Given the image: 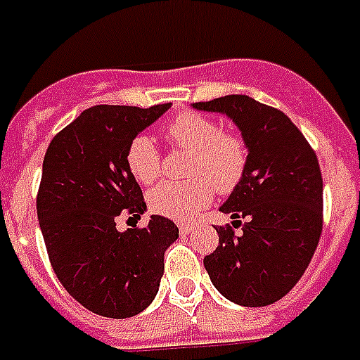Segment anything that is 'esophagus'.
<instances>
[{
	"mask_svg": "<svg viewBox=\"0 0 360 360\" xmlns=\"http://www.w3.org/2000/svg\"><path fill=\"white\" fill-rule=\"evenodd\" d=\"M192 230H194V226H192V224H181L179 226V231L183 233V236H188Z\"/></svg>",
	"mask_w": 360,
	"mask_h": 360,
	"instance_id": "obj_1",
	"label": "esophagus"
}]
</instances>
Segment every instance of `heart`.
Wrapping results in <instances>:
<instances>
[{
  "mask_svg": "<svg viewBox=\"0 0 360 360\" xmlns=\"http://www.w3.org/2000/svg\"><path fill=\"white\" fill-rule=\"evenodd\" d=\"M174 146L192 153L188 164L191 181H164L149 192V207L174 220H191L207 207L213 191H236L245 177L248 149L243 138L222 132L220 124L196 112L179 114L166 127ZM127 166L138 183L151 185L160 175V155L155 141L146 134L136 136L127 149Z\"/></svg>",
  "mask_w": 360,
  "mask_h": 360,
  "instance_id": "obj_1",
  "label": "heart"
}]
</instances>
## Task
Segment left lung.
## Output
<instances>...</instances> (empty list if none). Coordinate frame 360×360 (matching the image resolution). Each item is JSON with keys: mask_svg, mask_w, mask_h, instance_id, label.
Instances as JSON below:
<instances>
[{"mask_svg": "<svg viewBox=\"0 0 360 360\" xmlns=\"http://www.w3.org/2000/svg\"><path fill=\"white\" fill-rule=\"evenodd\" d=\"M192 108L230 117L248 149L245 177L220 205L231 219H246L243 233L217 228L219 246L203 257L205 271L231 302L273 304L301 280L318 248L323 226L318 157L284 112L248 95H226Z\"/></svg>", "mask_w": 360, "mask_h": 360, "instance_id": "1", "label": "left lung"}]
</instances>
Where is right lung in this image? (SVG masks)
<instances>
[{
    "instance_id": "add662e5",
    "label": "right lung",
    "mask_w": 360,
    "mask_h": 360,
    "mask_svg": "<svg viewBox=\"0 0 360 360\" xmlns=\"http://www.w3.org/2000/svg\"><path fill=\"white\" fill-rule=\"evenodd\" d=\"M172 108L93 106L53 136L42 162L37 217L53 273L82 307L104 318L143 312L157 295L164 254L179 237L166 217L120 231L121 213L147 211L127 166L129 143Z\"/></svg>"
}]
</instances>
